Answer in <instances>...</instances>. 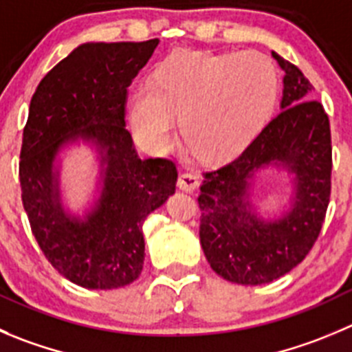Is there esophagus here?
Wrapping results in <instances>:
<instances>
[{"label":"esophagus","instance_id":"34e87169","mask_svg":"<svg viewBox=\"0 0 352 352\" xmlns=\"http://www.w3.org/2000/svg\"><path fill=\"white\" fill-rule=\"evenodd\" d=\"M199 185H200V182L195 174H192V173L179 174L178 188L183 190V192H195V190L199 188Z\"/></svg>","mask_w":352,"mask_h":352}]
</instances>
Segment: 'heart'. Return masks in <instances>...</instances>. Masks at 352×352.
I'll use <instances>...</instances> for the list:
<instances>
[{
	"mask_svg": "<svg viewBox=\"0 0 352 352\" xmlns=\"http://www.w3.org/2000/svg\"><path fill=\"white\" fill-rule=\"evenodd\" d=\"M280 89L273 60L257 52L176 50L131 98V126L152 150L174 140V119L190 152L206 162L239 155L266 126Z\"/></svg>",
	"mask_w": 352,
	"mask_h": 352,
	"instance_id": "heart-1",
	"label": "heart"
}]
</instances>
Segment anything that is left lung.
Masks as SVG:
<instances>
[{"label": "left lung", "mask_w": 352, "mask_h": 352, "mask_svg": "<svg viewBox=\"0 0 352 352\" xmlns=\"http://www.w3.org/2000/svg\"><path fill=\"white\" fill-rule=\"evenodd\" d=\"M283 76L282 112L232 162L204 173L199 207L200 243L219 276L263 285L302 263L323 226L332 192V136L313 85L273 52ZM273 162L296 174V200L278 221H261L246 202L253 170Z\"/></svg>", "instance_id": "obj_1"}]
</instances>
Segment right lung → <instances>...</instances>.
Here are the masks:
<instances>
[{"label": "right lung", "mask_w": 352, "mask_h": 352, "mask_svg": "<svg viewBox=\"0 0 352 352\" xmlns=\"http://www.w3.org/2000/svg\"><path fill=\"white\" fill-rule=\"evenodd\" d=\"M159 39L88 43L56 63L36 88L20 148L22 204L52 266L85 289H119L140 276L143 221L173 195L178 170L167 159H138L126 129L128 88ZM95 139L107 162L106 186L88 220L63 214L52 159L70 139Z\"/></svg>", "instance_id": "add662e5"}]
</instances>
